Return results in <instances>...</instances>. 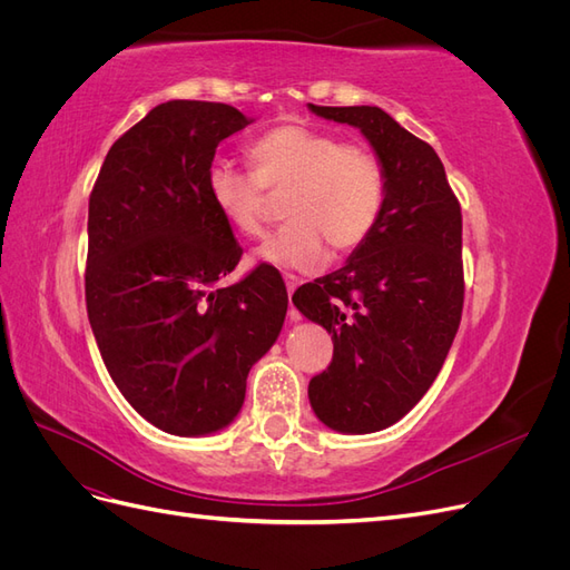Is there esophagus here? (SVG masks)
Masks as SVG:
<instances>
[{
  "label": "esophagus",
  "mask_w": 570,
  "mask_h": 570,
  "mask_svg": "<svg viewBox=\"0 0 570 570\" xmlns=\"http://www.w3.org/2000/svg\"><path fill=\"white\" fill-rule=\"evenodd\" d=\"M297 285H299L297 275L285 273V287H287V297H289V299H292V295H295ZM289 318H292V321H299V312H297V308H289Z\"/></svg>",
  "instance_id": "1"
}]
</instances>
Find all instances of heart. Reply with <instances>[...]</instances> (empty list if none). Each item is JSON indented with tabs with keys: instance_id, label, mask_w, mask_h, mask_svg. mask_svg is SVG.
<instances>
[{
	"instance_id": "obj_1",
	"label": "heart",
	"mask_w": 570,
	"mask_h": 570,
	"mask_svg": "<svg viewBox=\"0 0 570 570\" xmlns=\"http://www.w3.org/2000/svg\"><path fill=\"white\" fill-rule=\"evenodd\" d=\"M252 174L216 164L206 174V197L243 237L264 235L271 198L283 197L285 226L256 249L258 262L312 271L325 244L335 256L358 249L385 209L387 176L377 154L335 132L281 124L247 147Z\"/></svg>"
}]
</instances>
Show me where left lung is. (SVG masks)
Segmentation results:
<instances>
[{"label":"left lung","instance_id":"obj_1","mask_svg":"<svg viewBox=\"0 0 570 570\" xmlns=\"http://www.w3.org/2000/svg\"><path fill=\"white\" fill-rule=\"evenodd\" d=\"M308 109L364 132L387 176L371 237L292 297L333 335L331 366L308 383L316 416L340 433H377L421 402L459 331L461 204L435 149L383 109Z\"/></svg>","mask_w":570,"mask_h":570}]
</instances>
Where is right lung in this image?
Wrapping results in <instances>:
<instances>
[{
  "mask_svg": "<svg viewBox=\"0 0 570 570\" xmlns=\"http://www.w3.org/2000/svg\"><path fill=\"white\" fill-rule=\"evenodd\" d=\"M249 124L218 101H166L111 145L90 193L85 304L97 347L130 406L170 435L226 428L285 321L273 268L218 287L243 247L204 183L216 147Z\"/></svg>",
  "mask_w": 570,
  "mask_h": 570,
  "instance_id": "right-lung-1",
  "label": "right lung"
}]
</instances>
